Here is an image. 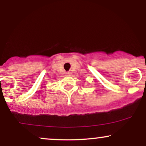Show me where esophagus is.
Returning <instances> with one entry per match:
<instances>
[{
	"instance_id": "esophagus-1",
	"label": "esophagus",
	"mask_w": 146,
	"mask_h": 146,
	"mask_svg": "<svg viewBox=\"0 0 146 146\" xmlns=\"http://www.w3.org/2000/svg\"><path fill=\"white\" fill-rule=\"evenodd\" d=\"M71 75V72H69V71L66 72V76H70V75Z\"/></svg>"
}]
</instances>
